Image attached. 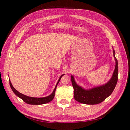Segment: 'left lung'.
Segmentation results:
<instances>
[{
	"instance_id": "8db88e82",
	"label": "left lung",
	"mask_w": 130,
	"mask_h": 130,
	"mask_svg": "<svg viewBox=\"0 0 130 130\" xmlns=\"http://www.w3.org/2000/svg\"><path fill=\"white\" fill-rule=\"evenodd\" d=\"M113 52L116 61L115 69L111 79L106 84L90 89H85L76 84L74 76L72 75L71 81L74 88V99L76 101L84 104L95 105L104 101L112 93L117 83L118 74V64L113 48Z\"/></svg>"
}]
</instances>
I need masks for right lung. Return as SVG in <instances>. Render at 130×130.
<instances>
[{"instance_id": "obj_1", "label": "right lung", "mask_w": 130, "mask_h": 130, "mask_svg": "<svg viewBox=\"0 0 130 130\" xmlns=\"http://www.w3.org/2000/svg\"><path fill=\"white\" fill-rule=\"evenodd\" d=\"M65 74H62V75L59 78V79L57 82V84L56 85L55 87L53 93L49 95V96H47L45 97H43V98H34V97H30V96H26L24 94H23L21 93H19V92H18L17 90L15 89L13 86L12 85L11 82L10 81V80L9 79V82H10V85L11 88L12 90V91L13 92V93L16 95L18 97H19V98H21V99H22L23 101H24L25 103L30 104V105H42V104H45L46 103H48L49 102H50L52 101L54 98L55 96V90L57 87V86L58 84V82H60L61 77H62V76H63Z\"/></svg>"}]
</instances>
